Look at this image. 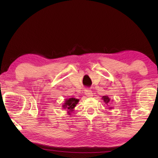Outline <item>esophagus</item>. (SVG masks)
I'll return each instance as SVG.
<instances>
[{"label": "esophagus", "mask_w": 158, "mask_h": 158, "mask_svg": "<svg viewBox=\"0 0 158 158\" xmlns=\"http://www.w3.org/2000/svg\"><path fill=\"white\" fill-rule=\"evenodd\" d=\"M84 93L85 95L88 96V97H91V96H93V92L90 89H85L84 90Z\"/></svg>", "instance_id": "34e87169"}]
</instances>
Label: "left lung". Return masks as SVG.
I'll return each mask as SVG.
<instances>
[{"label": "left lung", "instance_id": "left-lung-1", "mask_svg": "<svg viewBox=\"0 0 158 158\" xmlns=\"http://www.w3.org/2000/svg\"><path fill=\"white\" fill-rule=\"evenodd\" d=\"M102 100H104V102H105L106 104V105H107V104L109 102L111 101V100H110V98H109V96L108 95H105V96H102ZM112 108L111 107H110V109H111Z\"/></svg>", "mask_w": 158, "mask_h": 158}]
</instances>
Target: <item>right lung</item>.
I'll return each instance as SVG.
<instances>
[{
    "instance_id": "add662e5",
    "label": "right lung",
    "mask_w": 158,
    "mask_h": 158,
    "mask_svg": "<svg viewBox=\"0 0 158 158\" xmlns=\"http://www.w3.org/2000/svg\"><path fill=\"white\" fill-rule=\"evenodd\" d=\"M79 100L76 98H68L65 100V102L62 105L63 109H67L68 110V114L70 115L72 112L74 111V109L76 105L78 104Z\"/></svg>"
}]
</instances>
